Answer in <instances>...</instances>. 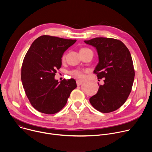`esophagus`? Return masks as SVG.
<instances>
[{"instance_id":"34e87169","label":"esophagus","mask_w":152,"mask_h":152,"mask_svg":"<svg viewBox=\"0 0 152 152\" xmlns=\"http://www.w3.org/2000/svg\"><path fill=\"white\" fill-rule=\"evenodd\" d=\"M83 83V80H76V83H77V86L81 85Z\"/></svg>"}]
</instances>
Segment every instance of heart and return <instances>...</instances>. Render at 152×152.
I'll return each mask as SVG.
<instances>
[{"label": "heart", "mask_w": 152, "mask_h": 152, "mask_svg": "<svg viewBox=\"0 0 152 152\" xmlns=\"http://www.w3.org/2000/svg\"><path fill=\"white\" fill-rule=\"evenodd\" d=\"M90 49H87V48H82L80 50V53H82V52H85L86 51H87ZM66 54H64L62 56V58H61V60L62 61H65V59H66ZM70 75L74 77H77V78H81L83 77V72L82 70H72L70 72Z\"/></svg>", "instance_id": "1"}]
</instances>
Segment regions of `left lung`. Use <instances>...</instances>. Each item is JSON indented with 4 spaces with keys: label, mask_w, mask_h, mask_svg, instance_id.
Returning a JSON list of instances; mask_svg holds the SVG:
<instances>
[{
    "label": "left lung",
    "mask_w": 152,
    "mask_h": 152,
    "mask_svg": "<svg viewBox=\"0 0 152 152\" xmlns=\"http://www.w3.org/2000/svg\"><path fill=\"white\" fill-rule=\"evenodd\" d=\"M96 48L99 62L94 70L99 79L104 78L97 94L90 99L97 111L109 113L120 108L131 92L135 77L132 58L127 48L120 40L97 37L85 40Z\"/></svg>",
    "instance_id": "8db88e82"
}]
</instances>
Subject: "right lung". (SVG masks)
Wrapping results in <instances>:
<instances>
[{"label":"right lung","mask_w":152,"mask_h":152,"mask_svg":"<svg viewBox=\"0 0 152 152\" xmlns=\"http://www.w3.org/2000/svg\"><path fill=\"white\" fill-rule=\"evenodd\" d=\"M76 39L50 35L37 38L28 50L22 64L21 78L26 95L38 111L54 114L66 104L77 87L73 79L58 82L54 77L61 67V58Z\"/></svg>","instance_id":"add662e5"}]
</instances>
